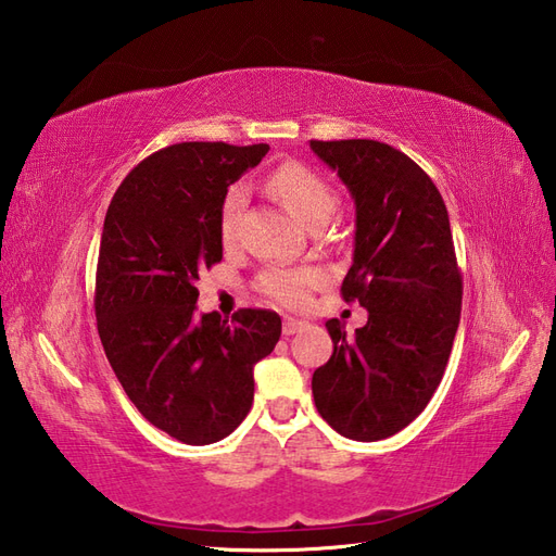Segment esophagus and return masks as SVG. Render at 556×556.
Wrapping results in <instances>:
<instances>
[{"mask_svg": "<svg viewBox=\"0 0 556 556\" xmlns=\"http://www.w3.org/2000/svg\"><path fill=\"white\" fill-rule=\"evenodd\" d=\"M304 328H306L304 320H298V318H286V320H282V336H294V332H300Z\"/></svg>", "mask_w": 556, "mask_h": 556, "instance_id": "1", "label": "esophagus"}]
</instances>
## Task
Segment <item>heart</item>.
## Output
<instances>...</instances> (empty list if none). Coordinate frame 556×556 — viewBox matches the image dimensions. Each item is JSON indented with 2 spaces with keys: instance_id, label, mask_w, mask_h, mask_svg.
Returning <instances> with one entry per match:
<instances>
[{
  "instance_id": "heart-1",
  "label": "heart",
  "mask_w": 556,
  "mask_h": 556,
  "mask_svg": "<svg viewBox=\"0 0 556 556\" xmlns=\"http://www.w3.org/2000/svg\"><path fill=\"white\" fill-rule=\"evenodd\" d=\"M268 190L286 204L290 212L302 218L306 226L326 224L338 206V194L330 188V182L318 176L314 168L290 162L276 168L268 178ZM244 206V188L236 185L230 188L224 206H220V240L232 244L238 238V220ZM318 282V276L312 270L300 268H268L258 278V288L270 300L286 306H302L309 300L312 288Z\"/></svg>"
}]
</instances>
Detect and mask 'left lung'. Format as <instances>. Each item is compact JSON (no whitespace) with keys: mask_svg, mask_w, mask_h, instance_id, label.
<instances>
[{"mask_svg":"<svg viewBox=\"0 0 556 556\" xmlns=\"http://www.w3.org/2000/svg\"><path fill=\"white\" fill-rule=\"evenodd\" d=\"M309 147L354 200V254L340 292L368 312L354 338L338 318L326 324L332 356L314 371V402L340 435L376 442L426 409L450 362L462 276L447 206L426 170L386 142Z\"/></svg>","mask_w":556,"mask_h":556,"instance_id":"1","label":"left lung"}]
</instances>
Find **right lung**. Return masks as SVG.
Here are the masks:
<instances>
[{
  "label": "right lung",
  "mask_w": 556,
  "mask_h": 556,
  "mask_svg": "<svg viewBox=\"0 0 556 556\" xmlns=\"http://www.w3.org/2000/svg\"><path fill=\"white\" fill-rule=\"evenodd\" d=\"M268 144L180 142L123 178L106 208L94 280L97 330L138 412L185 445H212L252 409L254 364L274 352L280 316L240 309L197 318L200 270L224 258L228 185Z\"/></svg>",
  "instance_id": "add662e5"
}]
</instances>
